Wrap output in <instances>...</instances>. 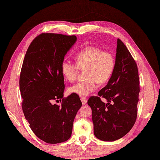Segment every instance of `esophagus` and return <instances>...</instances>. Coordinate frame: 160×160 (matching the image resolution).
Returning a JSON list of instances; mask_svg holds the SVG:
<instances>
[{
  "mask_svg": "<svg viewBox=\"0 0 160 160\" xmlns=\"http://www.w3.org/2000/svg\"><path fill=\"white\" fill-rule=\"evenodd\" d=\"M80 100H81V101H82V105H84V104L87 103V99H86V98L81 97V98H80Z\"/></svg>",
  "mask_w": 160,
  "mask_h": 160,
  "instance_id": "34e87169",
  "label": "esophagus"
}]
</instances>
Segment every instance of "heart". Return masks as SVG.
<instances>
[{"label":"heart","mask_w":160,"mask_h":160,"mask_svg":"<svg viewBox=\"0 0 160 160\" xmlns=\"http://www.w3.org/2000/svg\"><path fill=\"white\" fill-rule=\"evenodd\" d=\"M76 63L65 60L61 63V72L69 82L74 81L80 69L86 68L87 80L80 81L69 87V91L80 97H87L112 76L115 68L113 53L99 47L88 46L76 53Z\"/></svg>","instance_id":"heart-1"}]
</instances>
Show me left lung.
Masks as SVG:
<instances>
[{
  "label": "left lung",
  "instance_id": "8db88e82",
  "mask_svg": "<svg viewBox=\"0 0 160 160\" xmlns=\"http://www.w3.org/2000/svg\"><path fill=\"white\" fill-rule=\"evenodd\" d=\"M140 92L137 65L126 45L117 40L115 68L108 84L89 98L95 136L104 141L120 139L132 128ZM100 97L108 101L107 104Z\"/></svg>",
  "mask_w": 160,
  "mask_h": 160
}]
</instances>
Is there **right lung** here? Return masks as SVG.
<instances>
[{"label": "right lung", "mask_w": 160, "mask_h": 160, "mask_svg": "<svg viewBox=\"0 0 160 160\" xmlns=\"http://www.w3.org/2000/svg\"><path fill=\"white\" fill-rule=\"evenodd\" d=\"M77 38L76 36L42 33L33 40L24 57L19 90L22 109L33 132L47 143L57 144L71 137L73 122L82 106L80 97L63 98L61 63ZM62 100L61 106L52 103Z\"/></svg>", "instance_id": "add662e5"}]
</instances>
